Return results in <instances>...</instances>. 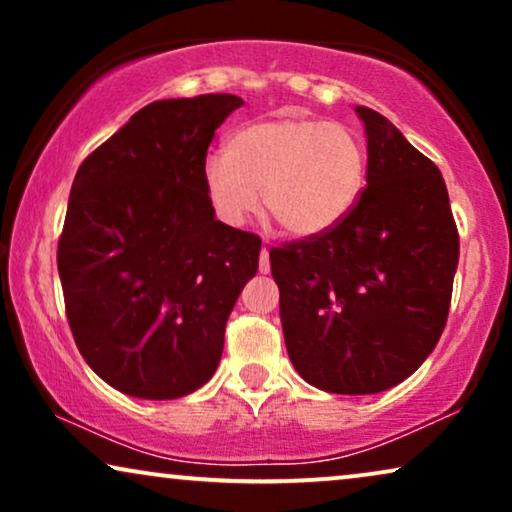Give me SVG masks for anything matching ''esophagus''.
<instances>
[{"mask_svg": "<svg viewBox=\"0 0 512 512\" xmlns=\"http://www.w3.org/2000/svg\"><path fill=\"white\" fill-rule=\"evenodd\" d=\"M258 270L263 272V275H268L270 272V254H268V249H261V261H258Z\"/></svg>", "mask_w": 512, "mask_h": 512, "instance_id": "esophagus-1", "label": "esophagus"}]
</instances>
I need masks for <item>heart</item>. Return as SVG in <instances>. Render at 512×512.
Returning a JSON list of instances; mask_svg holds the SVG:
<instances>
[{
  "label": "heart",
  "instance_id": "b5f03b06",
  "mask_svg": "<svg viewBox=\"0 0 512 512\" xmlns=\"http://www.w3.org/2000/svg\"><path fill=\"white\" fill-rule=\"evenodd\" d=\"M368 156L345 125L275 118L233 132L223 156L202 163L214 216L244 226L263 207L293 237H317L345 221L366 186Z\"/></svg>",
  "mask_w": 512,
  "mask_h": 512
}]
</instances>
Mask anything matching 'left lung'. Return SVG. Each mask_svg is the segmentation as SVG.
<instances>
[{
  "instance_id": "8db88e82",
  "label": "left lung",
  "mask_w": 512,
  "mask_h": 512,
  "mask_svg": "<svg viewBox=\"0 0 512 512\" xmlns=\"http://www.w3.org/2000/svg\"><path fill=\"white\" fill-rule=\"evenodd\" d=\"M359 202L333 230L270 249L286 352L312 387L377 394L410 377L443 333L459 233L443 174L382 114Z\"/></svg>"
}]
</instances>
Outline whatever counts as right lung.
I'll return each instance as SVG.
<instances>
[{"label":"right lung","instance_id":"right-lung-1","mask_svg":"<svg viewBox=\"0 0 512 512\" xmlns=\"http://www.w3.org/2000/svg\"><path fill=\"white\" fill-rule=\"evenodd\" d=\"M242 104L223 93L146 104L76 172L58 242L65 310L83 359L123 394L181 398L219 366L261 240L216 221L202 163Z\"/></svg>","mask_w":512,"mask_h":512}]
</instances>
